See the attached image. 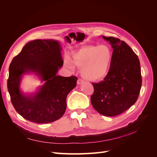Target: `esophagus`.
<instances>
[{
	"label": "esophagus",
	"mask_w": 157,
	"mask_h": 157,
	"mask_svg": "<svg viewBox=\"0 0 157 157\" xmlns=\"http://www.w3.org/2000/svg\"><path fill=\"white\" fill-rule=\"evenodd\" d=\"M83 82H84V80H83L80 79V78L78 79V80H77V84H78V85L81 84H82Z\"/></svg>",
	"instance_id": "1"
}]
</instances>
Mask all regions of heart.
I'll return each mask as SVG.
<instances>
[{
    "label": "heart",
    "instance_id": "heart-1",
    "mask_svg": "<svg viewBox=\"0 0 157 157\" xmlns=\"http://www.w3.org/2000/svg\"><path fill=\"white\" fill-rule=\"evenodd\" d=\"M113 58V52L105 45L83 46L72 54V60L68 57L64 64L71 71L75 65L81 68L82 77L90 81H97L105 78L110 70Z\"/></svg>",
    "mask_w": 157,
    "mask_h": 157
}]
</instances>
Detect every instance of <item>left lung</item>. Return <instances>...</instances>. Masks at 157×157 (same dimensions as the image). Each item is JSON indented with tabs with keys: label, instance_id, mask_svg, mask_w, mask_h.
<instances>
[{
	"label": "left lung",
	"instance_id": "1",
	"mask_svg": "<svg viewBox=\"0 0 157 157\" xmlns=\"http://www.w3.org/2000/svg\"><path fill=\"white\" fill-rule=\"evenodd\" d=\"M113 49L110 70L104 80L92 83L94 108L101 115L114 117L122 113L136 102L141 87L140 60L124 41L105 37Z\"/></svg>",
	"mask_w": 157,
	"mask_h": 157
}]
</instances>
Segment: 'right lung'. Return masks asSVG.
I'll return each instance as SVG.
<instances>
[{
	"label": "right lung",
	"mask_w": 157,
	"mask_h": 157,
	"mask_svg": "<svg viewBox=\"0 0 157 157\" xmlns=\"http://www.w3.org/2000/svg\"><path fill=\"white\" fill-rule=\"evenodd\" d=\"M61 46L53 39H37L27 43L9 67L8 92L16 111L26 120L38 124L58 120L65 112L66 98L77 84V77L57 75L63 65ZM34 73L45 83L35 93L20 89L22 76Z\"/></svg>",
	"instance_id": "obj_1"
}]
</instances>
